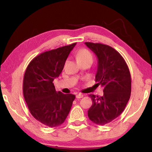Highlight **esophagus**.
I'll list each match as a JSON object with an SVG mask.
<instances>
[{"label": "esophagus", "instance_id": "1", "mask_svg": "<svg viewBox=\"0 0 152 152\" xmlns=\"http://www.w3.org/2000/svg\"><path fill=\"white\" fill-rule=\"evenodd\" d=\"M83 96H84V95L82 94H76V99H82V98H83Z\"/></svg>", "mask_w": 152, "mask_h": 152}]
</instances>
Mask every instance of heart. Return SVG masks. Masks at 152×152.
Here are the masks:
<instances>
[{"label":"heart","mask_w":152,"mask_h":152,"mask_svg":"<svg viewBox=\"0 0 152 152\" xmlns=\"http://www.w3.org/2000/svg\"><path fill=\"white\" fill-rule=\"evenodd\" d=\"M77 60L78 61L88 60H92V55L91 51L86 49H82L77 53Z\"/></svg>","instance_id":"1"}]
</instances>
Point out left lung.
Masks as SVG:
<instances>
[{"label": "left lung", "instance_id": "left-lung-1", "mask_svg": "<svg viewBox=\"0 0 152 152\" xmlns=\"http://www.w3.org/2000/svg\"><path fill=\"white\" fill-rule=\"evenodd\" d=\"M85 44L97 56L96 85L103 87L104 92L102 96L90 95L92 104L88 116L94 123L104 125L124 110L132 92L131 74L124 58L114 48L99 43Z\"/></svg>", "mask_w": 152, "mask_h": 152}]
</instances>
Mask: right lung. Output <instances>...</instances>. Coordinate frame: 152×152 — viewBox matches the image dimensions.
Segmentation results:
<instances>
[{
	"instance_id": "add662e5",
	"label": "right lung",
	"mask_w": 152,
	"mask_h": 152,
	"mask_svg": "<svg viewBox=\"0 0 152 152\" xmlns=\"http://www.w3.org/2000/svg\"><path fill=\"white\" fill-rule=\"evenodd\" d=\"M76 44L40 53L25 70L23 83L25 101L32 116L48 127H58L65 121L76 98L74 94L56 92L53 83Z\"/></svg>"
}]
</instances>
